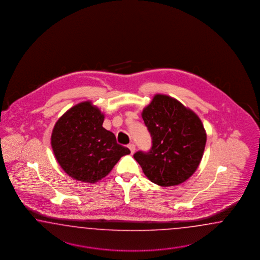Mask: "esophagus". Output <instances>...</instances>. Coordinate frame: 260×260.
Wrapping results in <instances>:
<instances>
[{
  "label": "esophagus",
  "instance_id": "obj_1",
  "mask_svg": "<svg viewBox=\"0 0 260 260\" xmlns=\"http://www.w3.org/2000/svg\"><path fill=\"white\" fill-rule=\"evenodd\" d=\"M127 147H128V149L131 150V152L134 153V151H135V145L134 144H129Z\"/></svg>",
  "mask_w": 260,
  "mask_h": 260
}]
</instances>
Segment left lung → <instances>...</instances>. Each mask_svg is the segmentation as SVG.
I'll use <instances>...</instances> for the list:
<instances>
[{"mask_svg":"<svg viewBox=\"0 0 260 260\" xmlns=\"http://www.w3.org/2000/svg\"><path fill=\"white\" fill-rule=\"evenodd\" d=\"M142 118L152 139L150 151L134 153L143 173L161 187L188 180L201 162L207 141L197 113L171 96L156 94Z\"/></svg>","mask_w":260,"mask_h":260,"instance_id":"left-lung-1","label":"left lung"}]
</instances>
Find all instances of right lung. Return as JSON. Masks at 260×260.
<instances>
[{"instance_id": "1", "label": "right lung", "mask_w": 260, "mask_h": 260, "mask_svg": "<svg viewBox=\"0 0 260 260\" xmlns=\"http://www.w3.org/2000/svg\"><path fill=\"white\" fill-rule=\"evenodd\" d=\"M105 115L90 101L79 103L58 119L51 134L56 160L73 179L96 183L107 176L120 158L131 153L103 127Z\"/></svg>"}]
</instances>
